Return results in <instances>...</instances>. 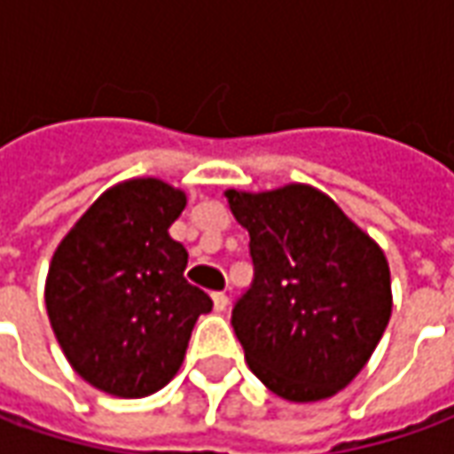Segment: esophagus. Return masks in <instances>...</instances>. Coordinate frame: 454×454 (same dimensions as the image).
<instances>
[{"mask_svg": "<svg viewBox=\"0 0 454 454\" xmlns=\"http://www.w3.org/2000/svg\"><path fill=\"white\" fill-rule=\"evenodd\" d=\"M211 298H214L215 310H218V313H223V310L228 308V295H226V293H214Z\"/></svg>", "mask_w": 454, "mask_h": 454, "instance_id": "esophagus-1", "label": "esophagus"}]
</instances>
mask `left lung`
Here are the masks:
<instances>
[{"instance_id":"obj_1","label":"left lung","mask_w":454,"mask_h":454,"mask_svg":"<svg viewBox=\"0 0 454 454\" xmlns=\"http://www.w3.org/2000/svg\"><path fill=\"white\" fill-rule=\"evenodd\" d=\"M251 236L253 286L233 308L246 363L270 393L317 403L350 385L393 313L382 248L308 184L226 191Z\"/></svg>"}]
</instances>
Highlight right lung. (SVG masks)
Returning <instances> with one entry per match:
<instances>
[{
    "instance_id": "add662e5",
    "label": "right lung",
    "mask_w": 454,
    "mask_h": 454,
    "mask_svg": "<svg viewBox=\"0 0 454 454\" xmlns=\"http://www.w3.org/2000/svg\"><path fill=\"white\" fill-rule=\"evenodd\" d=\"M186 193L161 178L106 188L61 239L46 273L51 331L76 375L114 397L174 380L211 298L184 278L186 248L168 228Z\"/></svg>"
}]
</instances>
